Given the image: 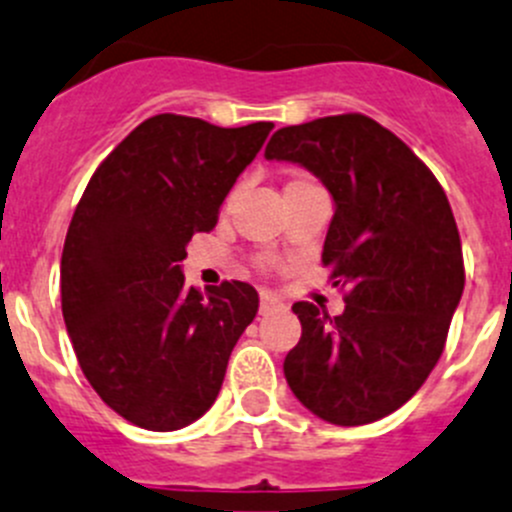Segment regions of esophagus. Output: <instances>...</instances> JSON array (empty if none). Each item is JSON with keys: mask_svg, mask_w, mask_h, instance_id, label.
Listing matches in <instances>:
<instances>
[{"mask_svg": "<svg viewBox=\"0 0 512 512\" xmlns=\"http://www.w3.org/2000/svg\"><path fill=\"white\" fill-rule=\"evenodd\" d=\"M279 306H284V304H281V299H276L271 291H261V296H259V311H261V314H269V311L279 309Z\"/></svg>", "mask_w": 512, "mask_h": 512, "instance_id": "1", "label": "esophagus"}]
</instances>
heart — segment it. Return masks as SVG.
<instances>
[{
	"instance_id": "1",
	"label": "heart",
	"mask_w": 512,
	"mask_h": 512,
	"mask_svg": "<svg viewBox=\"0 0 512 512\" xmlns=\"http://www.w3.org/2000/svg\"><path fill=\"white\" fill-rule=\"evenodd\" d=\"M296 180H304V178H296ZM291 183H294V180H291ZM233 198V196H231Z\"/></svg>"
}]
</instances>
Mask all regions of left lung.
<instances>
[{
	"mask_svg": "<svg viewBox=\"0 0 512 512\" xmlns=\"http://www.w3.org/2000/svg\"><path fill=\"white\" fill-rule=\"evenodd\" d=\"M266 158L301 163L332 193L321 264L347 304L339 316L291 306L301 339L286 354V382L332 425L382 420L430 377L465 289L450 201L432 170L362 113L276 130Z\"/></svg>",
	"mask_w": 512,
	"mask_h": 512,
	"instance_id": "left-lung-1",
	"label": "left lung"
}]
</instances>
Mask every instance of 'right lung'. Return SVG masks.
<instances>
[{"instance_id":"1","label":"right lung","mask_w":512,"mask_h":512,"mask_svg":"<svg viewBox=\"0 0 512 512\" xmlns=\"http://www.w3.org/2000/svg\"><path fill=\"white\" fill-rule=\"evenodd\" d=\"M274 123L218 128L153 115L92 173L62 248V316L82 374L110 410L170 432L216 402L259 294L186 286L180 261L213 231L223 198Z\"/></svg>"}]
</instances>
